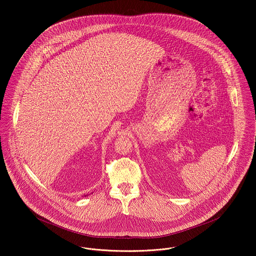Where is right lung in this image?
Instances as JSON below:
<instances>
[{"label":"right lung","mask_w":256,"mask_h":256,"mask_svg":"<svg viewBox=\"0 0 256 256\" xmlns=\"http://www.w3.org/2000/svg\"><path fill=\"white\" fill-rule=\"evenodd\" d=\"M88 196V195H84V196Z\"/></svg>","instance_id":"add662e5"}]
</instances>
